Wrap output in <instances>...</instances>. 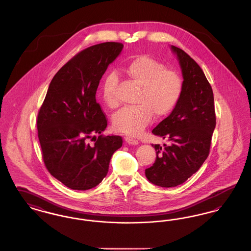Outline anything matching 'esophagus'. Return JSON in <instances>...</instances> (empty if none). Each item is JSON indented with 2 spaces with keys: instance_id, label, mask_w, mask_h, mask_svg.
Returning a JSON list of instances; mask_svg holds the SVG:
<instances>
[{
  "instance_id": "obj_1",
  "label": "esophagus",
  "mask_w": 251,
  "mask_h": 251,
  "mask_svg": "<svg viewBox=\"0 0 251 251\" xmlns=\"http://www.w3.org/2000/svg\"><path fill=\"white\" fill-rule=\"evenodd\" d=\"M125 141L127 142L128 144H130V145H138V140H136V139H134V138H132V137H130V136H126L125 137Z\"/></svg>"
}]
</instances>
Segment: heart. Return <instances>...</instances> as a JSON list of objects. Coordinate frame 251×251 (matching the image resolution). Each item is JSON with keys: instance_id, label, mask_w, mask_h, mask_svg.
I'll list each match as a JSON object with an SVG mask.
<instances>
[{"instance_id": "obj_1", "label": "heart", "mask_w": 251, "mask_h": 251, "mask_svg": "<svg viewBox=\"0 0 251 251\" xmlns=\"http://www.w3.org/2000/svg\"><path fill=\"white\" fill-rule=\"evenodd\" d=\"M123 72L133 84L140 87L135 99L137 105L121 109L113 118L116 131L138 135L151 123L152 115L163 118L170 114L179 102L183 82L177 72L168 71L159 61L147 55L131 60ZM117 76L108 73L100 86V95L108 107L116 108Z\"/></svg>"}]
</instances>
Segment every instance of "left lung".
<instances>
[{"mask_svg": "<svg viewBox=\"0 0 251 251\" xmlns=\"http://www.w3.org/2000/svg\"><path fill=\"white\" fill-rule=\"evenodd\" d=\"M183 77L179 102L152 133L169 145H153L154 164L145 170L147 179L161 187L183 183L202 166L210 152L215 128L214 93L201 67L184 50L171 46Z\"/></svg>", "mask_w": 251, "mask_h": 251, "instance_id": "1", "label": "left lung"}]
</instances>
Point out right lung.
Here are the masks:
<instances>
[{
	"mask_svg": "<svg viewBox=\"0 0 251 251\" xmlns=\"http://www.w3.org/2000/svg\"><path fill=\"white\" fill-rule=\"evenodd\" d=\"M123 44L104 42L84 49L52 78L37 115V134L49 172L73 190H88L107 175L119 135L100 134L107 119L96 100L100 81ZM100 134L96 143L88 139Z\"/></svg>",
	"mask_w": 251,
	"mask_h": 251,
	"instance_id": "1",
	"label": "right lung"
}]
</instances>
